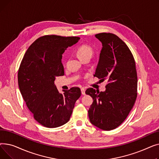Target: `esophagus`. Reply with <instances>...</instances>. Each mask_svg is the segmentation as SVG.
Listing matches in <instances>:
<instances>
[{
    "instance_id": "34e87169",
    "label": "esophagus",
    "mask_w": 159,
    "mask_h": 159,
    "mask_svg": "<svg viewBox=\"0 0 159 159\" xmlns=\"http://www.w3.org/2000/svg\"><path fill=\"white\" fill-rule=\"evenodd\" d=\"M85 89L84 88H81V93L82 95H85Z\"/></svg>"
}]
</instances>
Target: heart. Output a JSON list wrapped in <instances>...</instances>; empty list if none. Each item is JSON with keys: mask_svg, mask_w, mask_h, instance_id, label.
Instances as JSON below:
<instances>
[{"mask_svg": "<svg viewBox=\"0 0 159 159\" xmlns=\"http://www.w3.org/2000/svg\"><path fill=\"white\" fill-rule=\"evenodd\" d=\"M77 54L80 59H82V58L86 57H92L93 54V50L92 48L89 46L82 45L77 49Z\"/></svg>", "mask_w": 159, "mask_h": 159, "instance_id": "1", "label": "heart"}]
</instances>
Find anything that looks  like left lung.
Instances as JSON below:
<instances>
[{
  "instance_id": "1",
  "label": "left lung",
  "mask_w": 159,
  "mask_h": 159,
  "mask_svg": "<svg viewBox=\"0 0 159 159\" xmlns=\"http://www.w3.org/2000/svg\"><path fill=\"white\" fill-rule=\"evenodd\" d=\"M95 37L102 48L94 76L107 84L106 91L90 88L86 93L93 99L88 110L91 123L97 128L110 131L126 119L137 96V74L135 61L130 49L119 37L101 33Z\"/></svg>"
}]
</instances>
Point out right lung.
<instances>
[{
    "label": "right lung",
    "mask_w": 159,
    "mask_h": 159,
    "mask_svg": "<svg viewBox=\"0 0 159 159\" xmlns=\"http://www.w3.org/2000/svg\"><path fill=\"white\" fill-rule=\"evenodd\" d=\"M79 40L77 37L55 35L39 37L21 61L18 71L20 91L33 117L46 128H57L68 122L81 95L78 87L61 93L54 83L56 77L64 75L62 54Z\"/></svg>",
    "instance_id": "obj_1"
}]
</instances>
